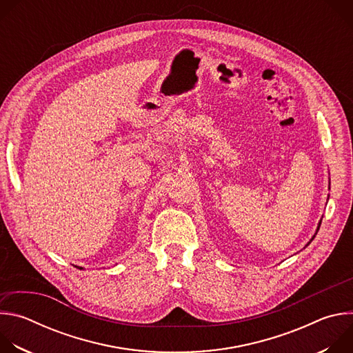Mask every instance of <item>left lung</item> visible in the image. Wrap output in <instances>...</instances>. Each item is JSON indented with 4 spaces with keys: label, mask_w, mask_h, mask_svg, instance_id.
I'll return each mask as SVG.
<instances>
[{
    "label": "left lung",
    "mask_w": 353,
    "mask_h": 353,
    "mask_svg": "<svg viewBox=\"0 0 353 353\" xmlns=\"http://www.w3.org/2000/svg\"><path fill=\"white\" fill-rule=\"evenodd\" d=\"M320 225H321V219H320V222H319V226H317V230H316V233H314V234H313V237H312V239H310V241H309V243H307V244H306V245H309V244H310V243H312V241H313V239H314V237H316V234H317V232H319V229H320Z\"/></svg>",
    "instance_id": "obj_1"
}]
</instances>
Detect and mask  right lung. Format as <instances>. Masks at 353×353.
I'll return each instance as SVG.
<instances>
[{"mask_svg":"<svg viewBox=\"0 0 353 353\" xmlns=\"http://www.w3.org/2000/svg\"><path fill=\"white\" fill-rule=\"evenodd\" d=\"M77 268H79V270H82V267H77Z\"/></svg>","mask_w":353,"mask_h":353,"instance_id":"right-lung-1","label":"right lung"}]
</instances>
